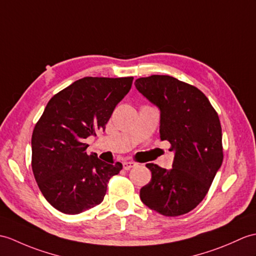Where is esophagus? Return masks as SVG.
Segmentation results:
<instances>
[{"instance_id":"34e87169","label":"esophagus","mask_w":256,"mask_h":256,"mask_svg":"<svg viewBox=\"0 0 256 256\" xmlns=\"http://www.w3.org/2000/svg\"><path fill=\"white\" fill-rule=\"evenodd\" d=\"M136 166V162H123V168L126 170H130V168H133Z\"/></svg>"}]
</instances>
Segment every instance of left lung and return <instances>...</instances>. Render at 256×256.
<instances>
[{
    "label": "left lung",
    "instance_id": "left-lung-1",
    "mask_svg": "<svg viewBox=\"0 0 256 256\" xmlns=\"http://www.w3.org/2000/svg\"><path fill=\"white\" fill-rule=\"evenodd\" d=\"M135 87L160 111V140L174 152L172 169L147 164L150 182L140 198L164 216H180L194 210L210 188L222 164L220 121L200 89L168 75L135 80Z\"/></svg>",
    "mask_w": 256,
    "mask_h": 256
}]
</instances>
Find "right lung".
<instances>
[{"instance_id": "add662e5", "label": "right lung", "mask_w": 256, "mask_h": 256, "mask_svg": "<svg viewBox=\"0 0 256 256\" xmlns=\"http://www.w3.org/2000/svg\"><path fill=\"white\" fill-rule=\"evenodd\" d=\"M133 77H84L48 102L32 138V167L44 198L61 212L76 215L104 200L122 164L88 156L85 140L104 130Z\"/></svg>"}]
</instances>
